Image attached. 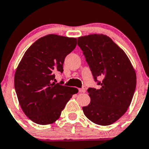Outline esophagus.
Returning a JSON list of instances; mask_svg holds the SVG:
<instances>
[{"mask_svg": "<svg viewBox=\"0 0 149 149\" xmlns=\"http://www.w3.org/2000/svg\"><path fill=\"white\" fill-rule=\"evenodd\" d=\"M79 92L80 93H85V87H82V88L79 89Z\"/></svg>", "mask_w": 149, "mask_h": 149, "instance_id": "1", "label": "esophagus"}]
</instances>
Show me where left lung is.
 I'll return each mask as SVG.
<instances>
[{
    "label": "left lung",
    "instance_id": "1",
    "mask_svg": "<svg viewBox=\"0 0 149 149\" xmlns=\"http://www.w3.org/2000/svg\"><path fill=\"white\" fill-rule=\"evenodd\" d=\"M78 45L100 85L98 89H87L91 101L82 107L84 114L96 124H112L126 113L131 103L137 83L135 69L125 52L107 35L80 37Z\"/></svg>",
    "mask_w": 149,
    "mask_h": 149
}]
</instances>
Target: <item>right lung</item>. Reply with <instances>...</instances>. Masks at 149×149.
Listing matches in <instances>:
<instances>
[{
    "instance_id": "obj_1",
    "label": "right lung",
    "mask_w": 149,
    "mask_h": 149,
    "mask_svg": "<svg viewBox=\"0 0 149 149\" xmlns=\"http://www.w3.org/2000/svg\"><path fill=\"white\" fill-rule=\"evenodd\" d=\"M77 39L46 35L28 48L14 75V88L21 109L37 124L48 125L60 118L75 87L55 83V75L63 72L64 59L74 50Z\"/></svg>"
}]
</instances>
